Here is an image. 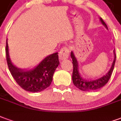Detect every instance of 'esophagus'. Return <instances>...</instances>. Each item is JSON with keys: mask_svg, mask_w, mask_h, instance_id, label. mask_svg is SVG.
<instances>
[{"mask_svg": "<svg viewBox=\"0 0 121 121\" xmlns=\"http://www.w3.org/2000/svg\"><path fill=\"white\" fill-rule=\"evenodd\" d=\"M69 50L68 48L64 47L63 48H62L61 50L60 51L59 53V59L60 60H65L68 59V56H69Z\"/></svg>", "mask_w": 121, "mask_h": 121, "instance_id": "1", "label": "esophagus"}]
</instances>
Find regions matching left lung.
Returning a JSON list of instances; mask_svg holds the SVG:
<instances>
[{
	"label": "left lung",
	"instance_id": "left-lung-1",
	"mask_svg": "<svg viewBox=\"0 0 121 121\" xmlns=\"http://www.w3.org/2000/svg\"><path fill=\"white\" fill-rule=\"evenodd\" d=\"M100 22L102 23L104 27L108 30L107 25L104 22L102 18H99ZM113 54H114V59L112 64V66L110 68L109 71H108L106 75H103L100 78L94 80H86L84 77L81 76L79 72V62L77 61L75 55L74 54L73 52H71V57L72 59V63L73 66V74H72V81L73 82V84L76 86L77 88L81 90L82 91H90L96 90L97 89L102 88L107 83L109 79H110V77L112 75L113 70L114 68L115 60H116V55L115 53V50H113Z\"/></svg>",
	"mask_w": 121,
	"mask_h": 121
}]
</instances>
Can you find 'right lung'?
I'll use <instances>...</instances> for the list:
<instances>
[{
	"label": "right lung",
	"mask_w": 121,
	"mask_h": 121,
	"mask_svg": "<svg viewBox=\"0 0 121 121\" xmlns=\"http://www.w3.org/2000/svg\"><path fill=\"white\" fill-rule=\"evenodd\" d=\"M6 59L11 75L21 88L30 92H39L50 86L53 75L59 64L58 53L45 57L31 69H21L15 66L11 60L8 40L6 41Z\"/></svg>",
	"instance_id": "obj_1"
}]
</instances>
